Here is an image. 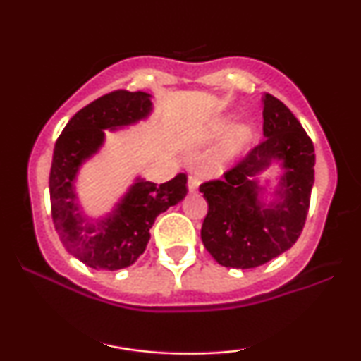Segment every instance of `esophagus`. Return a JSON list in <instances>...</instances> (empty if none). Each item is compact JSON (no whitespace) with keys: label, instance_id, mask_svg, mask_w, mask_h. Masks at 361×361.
<instances>
[{"label":"esophagus","instance_id":"obj_1","mask_svg":"<svg viewBox=\"0 0 361 361\" xmlns=\"http://www.w3.org/2000/svg\"><path fill=\"white\" fill-rule=\"evenodd\" d=\"M198 186H200V180L197 176L192 175L188 176V192L190 193H197L198 192Z\"/></svg>","mask_w":361,"mask_h":361}]
</instances>
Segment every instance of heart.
Returning a JSON list of instances; mask_svg holds the SVG:
<instances>
[{"label":"heart","mask_w":361,"mask_h":361,"mask_svg":"<svg viewBox=\"0 0 361 361\" xmlns=\"http://www.w3.org/2000/svg\"><path fill=\"white\" fill-rule=\"evenodd\" d=\"M250 132L251 130L247 126L234 127L233 130L229 132V135H227L221 152H219L217 157H215V163L217 164L226 163L227 159H231V157H234L239 151H243V147L246 146L247 139H250Z\"/></svg>","instance_id":"obj_1"}]
</instances>
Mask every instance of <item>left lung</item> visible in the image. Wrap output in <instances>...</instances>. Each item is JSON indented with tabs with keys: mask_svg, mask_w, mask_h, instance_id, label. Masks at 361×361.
<instances>
[{
	"mask_svg": "<svg viewBox=\"0 0 361 361\" xmlns=\"http://www.w3.org/2000/svg\"><path fill=\"white\" fill-rule=\"evenodd\" d=\"M263 135L267 139L247 152L222 180L200 185L209 212L202 224V243L219 264L256 268L295 244L304 229L314 185V144L295 115L271 94H263ZM284 173L267 206L266 189L256 176L271 162Z\"/></svg>",
	"mask_w": 361,
	"mask_h": 361,
	"instance_id": "obj_1",
	"label": "left lung"
}]
</instances>
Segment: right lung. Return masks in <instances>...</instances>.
I'll list each match as a JSON object with an SVG mask.
<instances>
[{
    "instance_id": "obj_1",
    "label": "right lung",
    "mask_w": 361,
    "mask_h": 361,
    "mask_svg": "<svg viewBox=\"0 0 361 361\" xmlns=\"http://www.w3.org/2000/svg\"><path fill=\"white\" fill-rule=\"evenodd\" d=\"M152 111L144 91H111L78 111L54 147L49 192L52 221L62 244L74 258L94 270H120L146 251L156 217L186 197V175L180 173L156 185L135 178L115 209L103 217H88L78 202L74 181L81 164L105 142V128L134 126Z\"/></svg>"
}]
</instances>
